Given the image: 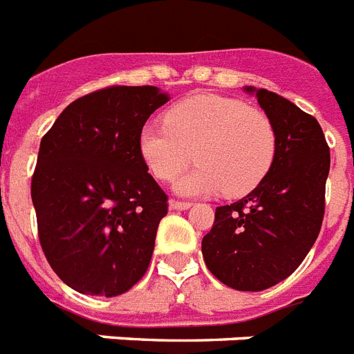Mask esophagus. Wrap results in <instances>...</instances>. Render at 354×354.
I'll use <instances>...</instances> for the list:
<instances>
[{
  "label": "esophagus",
  "mask_w": 354,
  "mask_h": 354,
  "mask_svg": "<svg viewBox=\"0 0 354 354\" xmlns=\"http://www.w3.org/2000/svg\"><path fill=\"white\" fill-rule=\"evenodd\" d=\"M169 207H171L172 211H187V209H191L192 203L191 202H180V200H171V202H169Z\"/></svg>",
  "instance_id": "esophagus-1"
}]
</instances>
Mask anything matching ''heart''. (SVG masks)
<instances>
[{"mask_svg":"<svg viewBox=\"0 0 354 354\" xmlns=\"http://www.w3.org/2000/svg\"><path fill=\"white\" fill-rule=\"evenodd\" d=\"M138 151L163 182L192 160L198 165L174 183L183 196L222 192L243 196L266 178L277 152V132L266 112L234 97L198 94L176 103L165 125H145Z\"/></svg>","mask_w":354,"mask_h":354,"instance_id":"obj_1","label":"heart"}]
</instances>
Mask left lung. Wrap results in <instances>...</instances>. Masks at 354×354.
Listing matches in <instances>:
<instances>
[{"label":"left lung","mask_w":354,"mask_h":354,"mask_svg":"<svg viewBox=\"0 0 354 354\" xmlns=\"http://www.w3.org/2000/svg\"><path fill=\"white\" fill-rule=\"evenodd\" d=\"M243 91L274 125L277 152L245 198L216 207L202 252L209 271L227 287L263 291L295 272L317 242L331 156L315 118L266 88Z\"/></svg>","instance_id":"obj_1"}]
</instances>
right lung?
<instances>
[{
	"label": "right lung",
	"mask_w": 354,
	"mask_h": 354,
	"mask_svg": "<svg viewBox=\"0 0 354 354\" xmlns=\"http://www.w3.org/2000/svg\"><path fill=\"white\" fill-rule=\"evenodd\" d=\"M171 100L158 87H109L77 97L39 143L32 176L48 263L82 295L118 297L145 274L167 214L138 134Z\"/></svg>",
	"instance_id": "1"
}]
</instances>
